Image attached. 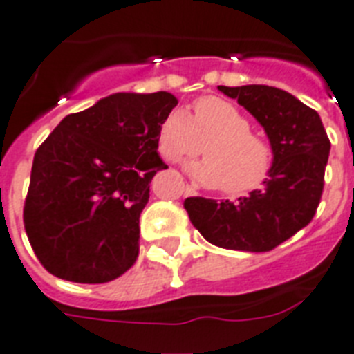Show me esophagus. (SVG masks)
Wrapping results in <instances>:
<instances>
[{"mask_svg": "<svg viewBox=\"0 0 354 354\" xmlns=\"http://www.w3.org/2000/svg\"><path fill=\"white\" fill-rule=\"evenodd\" d=\"M183 193H185V194H193L194 189L191 187V185H183Z\"/></svg>", "mask_w": 354, "mask_h": 354, "instance_id": "obj_1", "label": "esophagus"}]
</instances>
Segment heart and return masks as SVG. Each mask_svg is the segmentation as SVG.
Returning a JSON list of instances; mask_svg holds the SVG:
<instances>
[{"instance_id": "b5f03b06", "label": "heart", "mask_w": 354, "mask_h": 354, "mask_svg": "<svg viewBox=\"0 0 354 354\" xmlns=\"http://www.w3.org/2000/svg\"><path fill=\"white\" fill-rule=\"evenodd\" d=\"M158 149L169 161H180L202 152V161L187 171L198 182L230 194L255 191L268 180L274 152L263 138L252 133L244 113L221 97H202L194 102L193 118L183 110H172L158 132Z\"/></svg>"}]
</instances>
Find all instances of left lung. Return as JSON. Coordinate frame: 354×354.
I'll return each mask as SVG.
<instances>
[{
    "label": "left lung",
    "instance_id": "1",
    "mask_svg": "<svg viewBox=\"0 0 354 354\" xmlns=\"http://www.w3.org/2000/svg\"><path fill=\"white\" fill-rule=\"evenodd\" d=\"M270 139L274 167L263 189L236 202L185 198L183 207L205 241L226 250L270 252L313 221L324 193L330 141L318 112L288 91L250 84L227 88Z\"/></svg>",
    "mask_w": 354,
    "mask_h": 354
}]
</instances>
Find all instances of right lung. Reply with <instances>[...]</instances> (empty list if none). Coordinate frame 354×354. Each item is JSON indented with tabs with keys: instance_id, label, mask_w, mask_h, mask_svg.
<instances>
[{
	"instance_id": "add662e5",
	"label": "right lung",
	"mask_w": 354,
	"mask_h": 354,
	"mask_svg": "<svg viewBox=\"0 0 354 354\" xmlns=\"http://www.w3.org/2000/svg\"><path fill=\"white\" fill-rule=\"evenodd\" d=\"M176 104L169 91L113 93L66 115L38 147L24 224L49 274L97 285L136 263L150 180L167 169L158 132Z\"/></svg>"
}]
</instances>
